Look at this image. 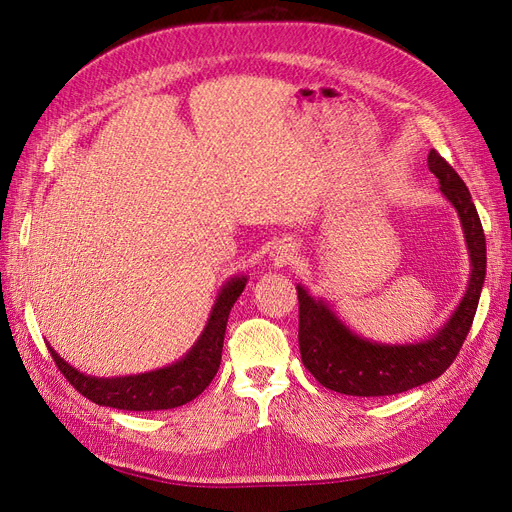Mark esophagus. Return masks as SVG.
<instances>
[{"instance_id":"34e87169","label":"esophagus","mask_w":512,"mask_h":512,"mask_svg":"<svg viewBox=\"0 0 512 512\" xmlns=\"http://www.w3.org/2000/svg\"><path fill=\"white\" fill-rule=\"evenodd\" d=\"M294 256H296V248H294L292 243H279V245H275L273 260L277 264H288V262L294 260Z\"/></svg>"}]
</instances>
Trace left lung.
<instances>
[{"label":"left lung","mask_w":512,"mask_h":512,"mask_svg":"<svg viewBox=\"0 0 512 512\" xmlns=\"http://www.w3.org/2000/svg\"><path fill=\"white\" fill-rule=\"evenodd\" d=\"M428 166L439 178V191L458 212L470 258L468 288L456 311L426 340L386 344L355 334L327 300L315 298L304 285L298 290L300 357L319 384L353 397H384L439 378L460 353L473 325L485 281V235L477 208L464 180L433 149Z\"/></svg>","instance_id":"left-lung-1"}]
</instances>
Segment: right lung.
Here are the masks:
<instances>
[{
	"mask_svg": "<svg viewBox=\"0 0 512 512\" xmlns=\"http://www.w3.org/2000/svg\"><path fill=\"white\" fill-rule=\"evenodd\" d=\"M245 283H248V277L237 275L222 285L210 311V319L197 342L191 346V351L172 365L159 367V370L134 376L96 378L75 370L52 346H48V351L73 388L98 405L128 412L172 410V407L193 401L214 380L222 359V342L229 313L235 300L241 296Z\"/></svg>",
	"mask_w": 512,
	"mask_h": 512,
	"instance_id": "right-lung-1",
	"label": "right lung"
}]
</instances>
